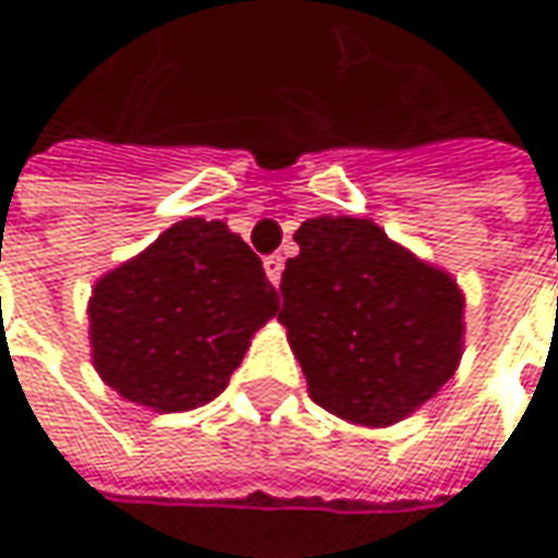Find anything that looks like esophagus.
Wrapping results in <instances>:
<instances>
[{"instance_id": "esophagus-1", "label": "esophagus", "mask_w": 558, "mask_h": 558, "mask_svg": "<svg viewBox=\"0 0 558 558\" xmlns=\"http://www.w3.org/2000/svg\"><path fill=\"white\" fill-rule=\"evenodd\" d=\"M264 270H267V276H270L272 286H279L282 270H286V257H282V254H270V257H264Z\"/></svg>"}]
</instances>
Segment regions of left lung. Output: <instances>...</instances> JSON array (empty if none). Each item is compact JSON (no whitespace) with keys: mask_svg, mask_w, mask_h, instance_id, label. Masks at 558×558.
<instances>
[{"mask_svg":"<svg viewBox=\"0 0 558 558\" xmlns=\"http://www.w3.org/2000/svg\"><path fill=\"white\" fill-rule=\"evenodd\" d=\"M279 323L325 411L387 427L454 375L463 298L372 220L313 218L294 233Z\"/></svg>","mask_w":558,"mask_h":558,"instance_id":"8db88e82","label":"left lung"}]
</instances>
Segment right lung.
I'll use <instances>...</instances> for the list:
<instances>
[{"instance_id": "1", "label": "right lung", "mask_w": 558, "mask_h": 558, "mask_svg": "<svg viewBox=\"0 0 558 558\" xmlns=\"http://www.w3.org/2000/svg\"><path fill=\"white\" fill-rule=\"evenodd\" d=\"M276 310L279 294L239 235L220 220H181L95 286V368L129 402L199 409L227 387Z\"/></svg>"}]
</instances>
